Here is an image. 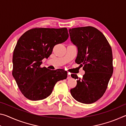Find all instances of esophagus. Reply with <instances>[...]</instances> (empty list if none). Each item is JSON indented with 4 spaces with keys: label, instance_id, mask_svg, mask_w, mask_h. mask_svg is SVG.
<instances>
[{
    "label": "esophagus",
    "instance_id": "34e87169",
    "mask_svg": "<svg viewBox=\"0 0 126 126\" xmlns=\"http://www.w3.org/2000/svg\"><path fill=\"white\" fill-rule=\"evenodd\" d=\"M71 74L69 73H68V75H67V79H71Z\"/></svg>",
    "mask_w": 126,
    "mask_h": 126
}]
</instances>
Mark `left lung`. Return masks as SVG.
I'll return each instance as SVG.
<instances>
[{
	"mask_svg": "<svg viewBox=\"0 0 126 126\" xmlns=\"http://www.w3.org/2000/svg\"><path fill=\"white\" fill-rule=\"evenodd\" d=\"M72 42L78 48L76 63L83 66L85 74L78 79L72 74L77 84L71 89L76 101L91 104L103 96L113 71L112 48L103 33L88 26L69 29Z\"/></svg>",
	"mask_w": 126,
	"mask_h": 126,
	"instance_id": "obj_1",
	"label": "left lung"
}]
</instances>
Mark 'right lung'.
<instances>
[{
	"label": "right lung",
	"instance_id": "add662e5",
	"mask_svg": "<svg viewBox=\"0 0 126 126\" xmlns=\"http://www.w3.org/2000/svg\"><path fill=\"white\" fill-rule=\"evenodd\" d=\"M66 28H34L18 39L13 55L12 74L25 97L39 101L48 97L57 82L65 79L67 72L63 69L49 70L41 67L43 59L48 58L54 46L67 40Z\"/></svg>",
	"mask_w": 126,
	"mask_h": 126
}]
</instances>
